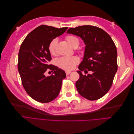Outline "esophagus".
<instances>
[{
  "label": "esophagus",
  "instance_id": "1",
  "mask_svg": "<svg viewBox=\"0 0 134 134\" xmlns=\"http://www.w3.org/2000/svg\"><path fill=\"white\" fill-rule=\"evenodd\" d=\"M71 73V71H65V74L66 75H69Z\"/></svg>",
  "mask_w": 134,
  "mask_h": 134
}]
</instances>
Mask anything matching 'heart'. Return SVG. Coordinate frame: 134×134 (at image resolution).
<instances>
[{
	"label": "heart",
	"mask_w": 134,
	"mask_h": 134,
	"mask_svg": "<svg viewBox=\"0 0 134 134\" xmlns=\"http://www.w3.org/2000/svg\"><path fill=\"white\" fill-rule=\"evenodd\" d=\"M65 39L70 46L75 48L79 46V40L77 37L73 35H68L65 37ZM58 43V40L56 38L52 39L48 44V52L52 55L56 53V48ZM79 63V59L76 56L72 57H63L57 59V64L61 68L70 70L74 69L75 66Z\"/></svg>",
	"instance_id": "obj_1"
}]
</instances>
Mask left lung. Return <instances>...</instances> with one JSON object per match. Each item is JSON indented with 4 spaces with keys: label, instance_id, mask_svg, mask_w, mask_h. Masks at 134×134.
Here are the masks:
<instances>
[{
    "label": "left lung",
    "instance_id": "8db88e82",
    "mask_svg": "<svg viewBox=\"0 0 134 134\" xmlns=\"http://www.w3.org/2000/svg\"><path fill=\"white\" fill-rule=\"evenodd\" d=\"M67 33L80 36L86 44L83 59L77 71L80 75L76 82L77 91L89 100H98L109 92L117 71L115 44L105 31L93 25L69 28ZM83 71L93 72L86 75L81 72Z\"/></svg>",
    "mask_w": 134,
    "mask_h": 134
}]
</instances>
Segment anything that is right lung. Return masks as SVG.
I'll return each mask as SVG.
<instances>
[{
	"label": "right lung",
	"mask_w": 134,
	"mask_h": 134,
	"mask_svg": "<svg viewBox=\"0 0 134 134\" xmlns=\"http://www.w3.org/2000/svg\"><path fill=\"white\" fill-rule=\"evenodd\" d=\"M68 28L41 25L31 31L21 45L18 70L22 83L29 96L39 103H47L58 97L62 80L66 77L64 71L48 64L52 58L48 46L51 41ZM48 70L54 75L46 76Z\"/></svg>",
	"instance_id": "right-lung-1"
}]
</instances>
